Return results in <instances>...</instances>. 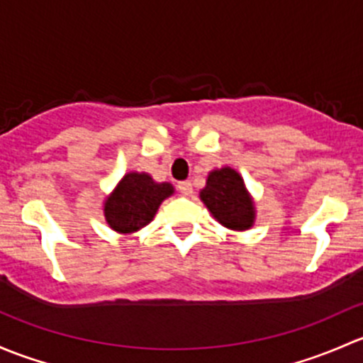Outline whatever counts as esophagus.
Masks as SVG:
<instances>
[{
    "instance_id": "1",
    "label": "esophagus",
    "mask_w": 363,
    "mask_h": 363,
    "mask_svg": "<svg viewBox=\"0 0 363 363\" xmlns=\"http://www.w3.org/2000/svg\"><path fill=\"white\" fill-rule=\"evenodd\" d=\"M178 190H180L182 194H190L192 192V182H189V180L180 182L178 183Z\"/></svg>"
}]
</instances>
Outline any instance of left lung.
I'll return each mask as SVG.
<instances>
[{
	"label": "left lung",
	"instance_id": "8db88e82",
	"mask_svg": "<svg viewBox=\"0 0 363 363\" xmlns=\"http://www.w3.org/2000/svg\"><path fill=\"white\" fill-rule=\"evenodd\" d=\"M201 199L211 215L222 225L234 230L252 227L255 211L242 178L230 167H222L209 173L206 186L201 190Z\"/></svg>",
	"mask_w": 363,
	"mask_h": 363
}]
</instances>
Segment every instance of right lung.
Returning <instances> with one entry per match:
<instances>
[{
  "label": "right lung",
  "instance_id": "obj_1",
  "mask_svg": "<svg viewBox=\"0 0 363 363\" xmlns=\"http://www.w3.org/2000/svg\"><path fill=\"white\" fill-rule=\"evenodd\" d=\"M173 194L169 183H155L145 173H129L104 203V216L118 233H134L148 225L166 197Z\"/></svg>",
  "mask_w": 363,
  "mask_h": 363
}]
</instances>
